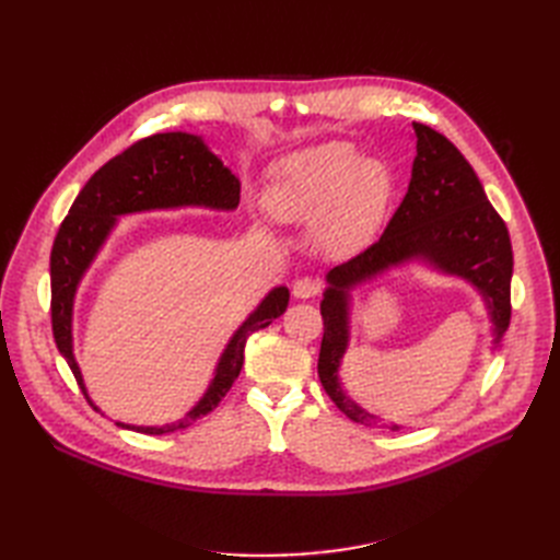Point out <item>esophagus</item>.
Segmentation results:
<instances>
[{"label": "esophagus", "mask_w": 560, "mask_h": 560, "mask_svg": "<svg viewBox=\"0 0 560 560\" xmlns=\"http://www.w3.org/2000/svg\"><path fill=\"white\" fill-rule=\"evenodd\" d=\"M322 290V282L317 278H311V276H303L294 282V296L296 299H313L317 296Z\"/></svg>", "instance_id": "34e87169"}]
</instances>
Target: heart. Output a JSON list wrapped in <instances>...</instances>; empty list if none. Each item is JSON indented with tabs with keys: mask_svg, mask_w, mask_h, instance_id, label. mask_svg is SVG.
<instances>
[{
	"mask_svg": "<svg viewBox=\"0 0 560 560\" xmlns=\"http://www.w3.org/2000/svg\"><path fill=\"white\" fill-rule=\"evenodd\" d=\"M389 196L393 175L381 161L360 159L348 142H327L278 163L266 208L287 224L315 222L317 243L348 257L374 241Z\"/></svg>",
	"mask_w": 560,
	"mask_h": 560,
	"instance_id": "b5f03b06",
	"label": "heart"
}]
</instances>
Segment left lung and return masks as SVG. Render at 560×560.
<instances>
[{
    "label": "left lung",
    "mask_w": 560,
    "mask_h": 560,
    "mask_svg": "<svg viewBox=\"0 0 560 560\" xmlns=\"http://www.w3.org/2000/svg\"><path fill=\"white\" fill-rule=\"evenodd\" d=\"M413 130L416 159L401 206L374 245L329 270V287L319 303L325 319L317 360L322 387L350 420L366 428L381 425L378 418L346 397L338 383V366L350 338L352 287L393 266L422 259L444 273L465 278L483 294L495 325V346L512 317L514 254L510 231L455 144L425 124H413Z\"/></svg>",
    "instance_id": "1"
}]
</instances>
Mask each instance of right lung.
Masks as SVG:
<instances>
[{"instance_id": "right-lung-1", "label": "right lung", "mask_w": 560, "mask_h": 560, "mask_svg": "<svg viewBox=\"0 0 560 560\" xmlns=\"http://www.w3.org/2000/svg\"><path fill=\"white\" fill-rule=\"evenodd\" d=\"M241 202V182L219 161L198 135L156 132L128 147L124 154L107 161L86 182L62 219L50 249V325L62 358L86 395V385L72 352V306L77 287L107 241L116 217L200 206L212 210H235ZM290 303V290L276 287L233 334L222 360L217 364L208 393L186 413V418L163 428H140L116 422L118 428L142 434H167L194 425L226 397L245 362L247 338L280 317ZM91 401V399H89Z\"/></svg>"}]
</instances>
